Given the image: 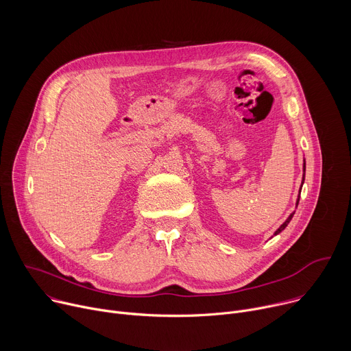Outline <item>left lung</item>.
I'll list each match as a JSON object with an SVG mask.
<instances>
[{"instance_id": "8db88e82", "label": "left lung", "mask_w": 351, "mask_h": 351, "mask_svg": "<svg viewBox=\"0 0 351 351\" xmlns=\"http://www.w3.org/2000/svg\"><path fill=\"white\" fill-rule=\"evenodd\" d=\"M304 175H306V161H304ZM303 183H304V178H303ZM302 186H303V184H302ZM291 218H293V214H291V215H290V217H289V218H287V219L283 222V225H280V228H279V229L275 232V234L280 233V232H282V230H283V229L287 226V223L291 221Z\"/></svg>"}]
</instances>
